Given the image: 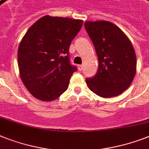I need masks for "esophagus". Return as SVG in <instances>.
I'll return each mask as SVG.
<instances>
[{
	"mask_svg": "<svg viewBox=\"0 0 149 149\" xmlns=\"http://www.w3.org/2000/svg\"><path fill=\"white\" fill-rule=\"evenodd\" d=\"M77 67H78L79 71H81V70H83V65H78V66H77Z\"/></svg>",
	"mask_w": 149,
	"mask_h": 149,
	"instance_id": "esophagus-1",
	"label": "esophagus"
}]
</instances>
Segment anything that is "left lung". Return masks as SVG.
Listing matches in <instances>:
<instances>
[{
  "mask_svg": "<svg viewBox=\"0 0 149 149\" xmlns=\"http://www.w3.org/2000/svg\"><path fill=\"white\" fill-rule=\"evenodd\" d=\"M85 28L93 41L99 60L95 77L86 83L103 98L120 95L131 85L136 72L134 47L119 27L109 21H86Z\"/></svg>",
  "mask_w": 149,
  "mask_h": 149,
  "instance_id": "obj_1",
  "label": "left lung"
}]
</instances>
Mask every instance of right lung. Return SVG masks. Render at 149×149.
<instances>
[{"label":"right lung","instance_id":"add662e5","mask_svg":"<svg viewBox=\"0 0 149 149\" xmlns=\"http://www.w3.org/2000/svg\"><path fill=\"white\" fill-rule=\"evenodd\" d=\"M83 21L44 16L28 29L18 47L23 83L35 98L53 101L68 89L72 73L69 48Z\"/></svg>","mask_w":149,"mask_h":149}]
</instances>
